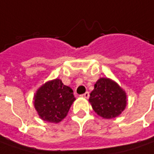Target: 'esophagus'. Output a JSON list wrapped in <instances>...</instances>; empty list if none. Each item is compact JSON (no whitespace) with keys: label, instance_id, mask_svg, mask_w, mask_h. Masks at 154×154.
<instances>
[{"label":"esophagus","instance_id":"obj_1","mask_svg":"<svg viewBox=\"0 0 154 154\" xmlns=\"http://www.w3.org/2000/svg\"><path fill=\"white\" fill-rule=\"evenodd\" d=\"M81 96H82V97H83V98L88 99V97H89V93H88V92H85V93L83 94H82Z\"/></svg>","mask_w":154,"mask_h":154}]
</instances>
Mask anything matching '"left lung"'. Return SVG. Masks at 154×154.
<instances>
[{
	"mask_svg": "<svg viewBox=\"0 0 154 154\" xmlns=\"http://www.w3.org/2000/svg\"><path fill=\"white\" fill-rule=\"evenodd\" d=\"M89 102L93 110L103 119H113L126 106V94L109 78H100L90 93Z\"/></svg>",
	"mask_w": 154,
	"mask_h": 154,
	"instance_id": "obj_1",
	"label": "left lung"
}]
</instances>
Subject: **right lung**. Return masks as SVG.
I'll use <instances>...</instances> for the list:
<instances>
[{
	"mask_svg": "<svg viewBox=\"0 0 154 154\" xmlns=\"http://www.w3.org/2000/svg\"><path fill=\"white\" fill-rule=\"evenodd\" d=\"M34 99L35 107L41 119L50 123H59L65 119L76 100L72 88L58 78L43 84Z\"/></svg>",
	"mask_w": 154,
	"mask_h": 154,
	"instance_id": "obj_1",
	"label": "right lung"
}]
</instances>
